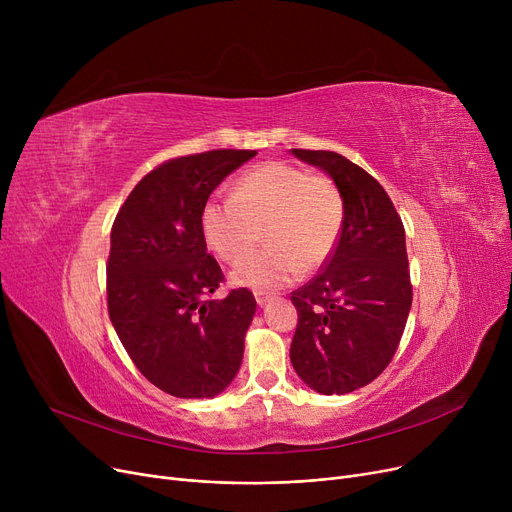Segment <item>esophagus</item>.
<instances>
[{"label":"esophagus","mask_w":512,"mask_h":512,"mask_svg":"<svg viewBox=\"0 0 512 512\" xmlns=\"http://www.w3.org/2000/svg\"><path fill=\"white\" fill-rule=\"evenodd\" d=\"M255 301H257V305H263V303L270 301V294L263 292V290H255Z\"/></svg>","instance_id":"obj_1"}]
</instances>
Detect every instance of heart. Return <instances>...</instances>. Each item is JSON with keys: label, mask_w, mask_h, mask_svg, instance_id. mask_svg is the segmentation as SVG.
Masks as SVG:
<instances>
[{"label": "heart", "mask_w": 512, "mask_h": 512, "mask_svg": "<svg viewBox=\"0 0 512 512\" xmlns=\"http://www.w3.org/2000/svg\"><path fill=\"white\" fill-rule=\"evenodd\" d=\"M199 224L209 251L228 263L241 259L265 227L268 247L244 256L232 282L270 290L319 270L332 257L344 226V197L330 176L267 161L242 172L232 195L207 199Z\"/></svg>", "instance_id": "obj_1"}]
</instances>
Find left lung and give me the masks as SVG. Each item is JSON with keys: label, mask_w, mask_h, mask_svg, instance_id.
I'll use <instances>...</instances> for the list:
<instances>
[{"label": "left lung", "mask_w": 512, "mask_h": 512, "mask_svg": "<svg viewBox=\"0 0 512 512\" xmlns=\"http://www.w3.org/2000/svg\"><path fill=\"white\" fill-rule=\"evenodd\" d=\"M344 197V226L319 274L292 292L290 361L319 394H348L388 367L413 303L405 226L382 184L334 151L292 149Z\"/></svg>", "instance_id": "left-lung-1"}]
</instances>
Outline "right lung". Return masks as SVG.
I'll return each mask as SVG.
<instances>
[{
  "instance_id": "right-lung-1",
  "label": "right lung",
  "mask_w": 512,
  "mask_h": 512,
  "mask_svg": "<svg viewBox=\"0 0 512 512\" xmlns=\"http://www.w3.org/2000/svg\"><path fill=\"white\" fill-rule=\"evenodd\" d=\"M257 151L213 149L159 164L132 188L112 226L107 311L145 378L178 398L220 394L240 367L255 315L249 288L209 294L222 267L201 234V207Z\"/></svg>"
}]
</instances>
